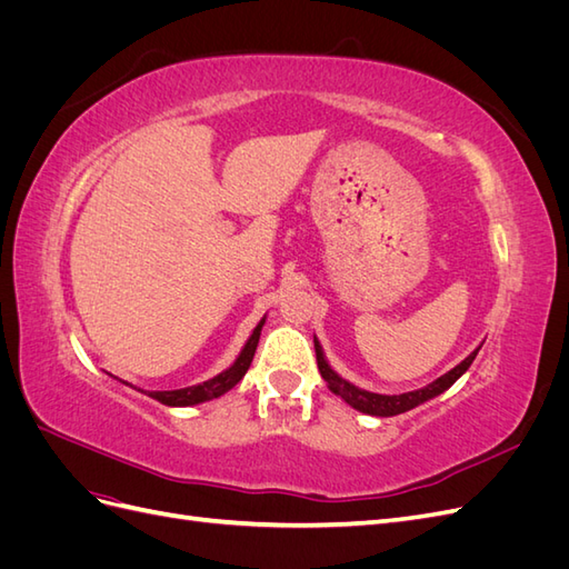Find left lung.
Instances as JSON below:
<instances>
[{"label": "left lung", "instance_id": "1", "mask_svg": "<svg viewBox=\"0 0 569 569\" xmlns=\"http://www.w3.org/2000/svg\"><path fill=\"white\" fill-rule=\"evenodd\" d=\"M316 341V358H318V370L322 375V380L330 385V389L341 396L343 401H347L351 408H356L358 412H366V416H375V418H391V416H401V412L406 410H412L418 408L420 403L435 399V396L443 393L446 389H451L456 385L458 377H462L465 372H468V368L472 366V360L477 356V351L481 349H475L468 358L460 360V363L449 370L446 375L437 377V380L432 385H427L422 389H416V391H406V393H375V391H368V389H360L356 387L353 382L343 380V377L327 363L325 358V351L320 347V341L313 337Z\"/></svg>", "mask_w": 569, "mask_h": 569}]
</instances>
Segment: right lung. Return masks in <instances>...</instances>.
<instances>
[{"instance_id":"1","label":"right lung","mask_w":569,"mask_h":569,"mask_svg":"<svg viewBox=\"0 0 569 569\" xmlns=\"http://www.w3.org/2000/svg\"><path fill=\"white\" fill-rule=\"evenodd\" d=\"M266 325V316L261 318V322H258L253 327L251 337L247 339V343L242 347V351H239V356L234 358V363L230 368H226L222 372H218L216 377H211V380L206 382H199V385H192V387H184V389H173V391H144L147 396H151V399H157L159 403L163 406H170V408H187V406H199V403H206V401H213L218 399V396L228 393L242 377L247 375L251 360H253V353H256V347H258V339H261V330ZM113 377V375H111ZM118 380V377H116ZM123 382V380H118ZM128 385V382H123ZM132 387V385H128ZM140 391V389H137Z\"/></svg>"}]
</instances>
